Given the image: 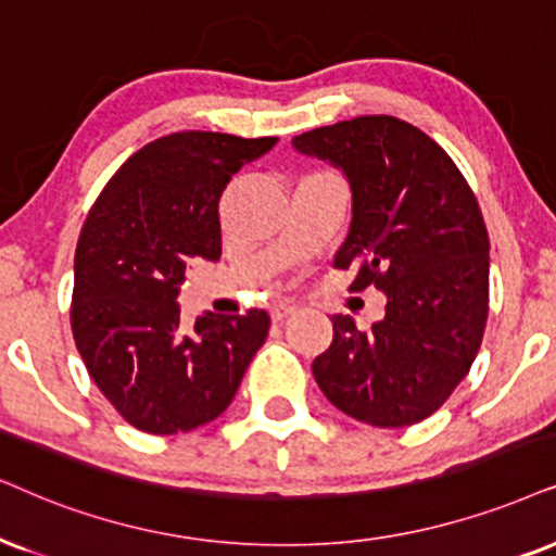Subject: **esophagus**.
Listing matches in <instances>:
<instances>
[{"instance_id": "1", "label": "esophagus", "mask_w": 556, "mask_h": 556, "mask_svg": "<svg viewBox=\"0 0 556 556\" xmlns=\"http://www.w3.org/2000/svg\"><path fill=\"white\" fill-rule=\"evenodd\" d=\"M269 313H271V320L279 323V320H285L287 315L294 313V305H292V302H274Z\"/></svg>"}]
</instances>
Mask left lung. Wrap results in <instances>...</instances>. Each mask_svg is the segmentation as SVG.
Masks as SVG:
<instances>
[{
	"mask_svg": "<svg viewBox=\"0 0 556 556\" xmlns=\"http://www.w3.org/2000/svg\"><path fill=\"white\" fill-rule=\"evenodd\" d=\"M292 146L346 174L351 228L333 266L354 271V292L388 294L367 330L330 318L315 382L362 424H420L467 377L488 323L490 238L477 197L433 138L390 115L307 130Z\"/></svg>",
	"mask_w": 556,
	"mask_h": 556,
	"instance_id": "1",
	"label": "left lung"
}]
</instances>
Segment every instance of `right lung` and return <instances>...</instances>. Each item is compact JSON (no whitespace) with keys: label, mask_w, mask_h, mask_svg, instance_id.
Returning <instances> with one entry per match:
<instances>
[{"label":"right lung","mask_w":556,"mask_h":556,"mask_svg":"<svg viewBox=\"0 0 556 556\" xmlns=\"http://www.w3.org/2000/svg\"><path fill=\"white\" fill-rule=\"evenodd\" d=\"M277 138L172 132L132 153L84 220L72 330L89 377L138 431L215 420L269 333V315H202L181 326L189 258H220V197Z\"/></svg>","instance_id":"add662e5"}]
</instances>
